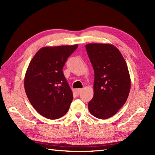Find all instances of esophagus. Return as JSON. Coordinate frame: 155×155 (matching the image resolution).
Wrapping results in <instances>:
<instances>
[{
  "label": "esophagus",
  "instance_id": "34e87169",
  "mask_svg": "<svg viewBox=\"0 0 155 155\" xmlns=\"http://www.w3.org/2000/svg\"><path fill=\"white\" fill-rule=\"evenodd\" d=\"M83 91V89L82 88H77V89H75V93H76V94L77 95V96H78L81 94V92Z\"/></svg>",
  "mask_w": 155,
  "mask_h": 155
}]
</instances>
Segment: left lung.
<instances>
[{
    "mask_svg": "<svg viewBox=\"0 0 155 155\" xmlns=\"http://www.w3.org/2000/svg\"><path fill=\"white\" fill-rule=\"evenodd\" d=\"M86 50L94 71V96L88 104L91 114L100 119L113 117L126 103L130 78L120 52L110 44L93 43Z\"/></svg>",
    "mask_w": 155,
    "mask_h": 155,
    "instance_id": "8db88e82",
    "label": "left lung"
}]
</instances>
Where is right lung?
I'll return each instance as SVG.
<instances>
[{
	"label": "right lung",
	"mask_w": 155,
	"mask_h": 155,
	"mask_svg": "<svg viewBox=\"0 0 155 155\" xmlns=\"http://www.w3.org/2000/svg\"><path fill=\"white\" fill-rule=\"evenodd\" d=\"M78 45L45 47L32 58L26 72L25 90L35 110L45 118L57 119L67 113L73 99L62 71Z\"/></svg>",
	"instance_id": "add662e5"
}]
</instances>
